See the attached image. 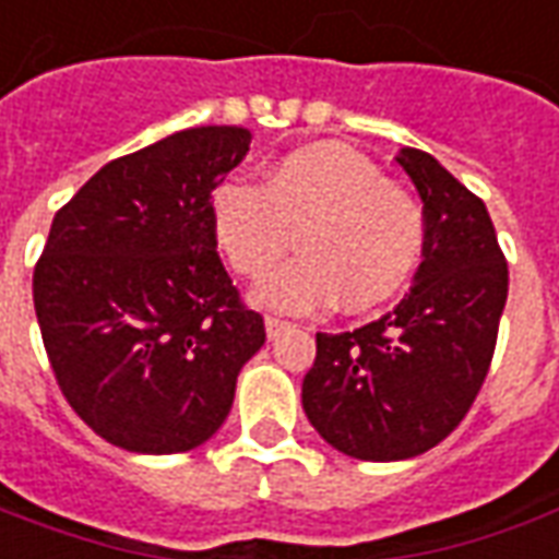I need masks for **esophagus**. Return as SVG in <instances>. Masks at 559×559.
Listing matches in <instances>:
<instances>
[{
  "mask_svg": "<svg viewBox=\"0 0 559 559\" xmlns=\"http://www.w3.org/2000/svg\"><path fill=\"white\" fill-rule=\"evenodd\" d=\"M292 324L283 322V319H273V316H267L264 319V331H267V340H276V336L283 334V331H288Z\"/></svg>",
  "mask_w": 559,
  "mask_h": 559,
  "instance_id": "1",
  "label": "esophagus"
}]
</instances>
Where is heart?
Here are the masks:
<instances>
[{"label":"heart","instance_id":"b5f03b06","mask_svg":"<svg viewBox=\"0 0 559 559\" xmlns=\"http://www.w3.org/2000/svg\"><path fill=\"white\" fill-rule=\"evenodd\" d=\"M210 219L228 264L252 280L286 259L298 235L304 255L252 292L259 307L280 312L324 310L336 298L343 310H370L409 283L425 249L421 204L334 141L286 153L261 186L223 180Z\"/></svg>","mask_w":559,"mask_h":559}]
</instances>
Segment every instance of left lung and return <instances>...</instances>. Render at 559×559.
<instances>
[{"label":"left lung","instance_id":"8db88e82","mask_svg":"<svg viewBox=\"0 0 559 559\" xmlns=\"http://www.w3.org/2000/svg\"><path fill=\"white\" fill-rule=\"evenodd\" d=\"M397 165L425 204V261L394 310L346 334H316L300 388L319 437L358 461H406L461 425L509 298L485 201L430 153L403 146Z\"/></svg>","mask_w":559,"mask_h":559}]
</instances>
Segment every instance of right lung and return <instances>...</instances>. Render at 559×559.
Returning a JSON list of instances; mask_svg holds the SVG:
<instances>
[{"instance_id":"1","label":"right lung","mask_w":559,"mask_h":559,"mask_svg":"<svg viewBox=\"0 0 559 559\" xmlns=\"http://www.w3.org/2000/svg\"><path fill=\"white\" fill-rule=\"evenodd\" d=\"M243 126L183 129L108 162L59 210L35 264L47 358L71 409L134 454L204 445L264 346L216 255L210 195L249 153Z\"/></svg>"}]
</instances>
